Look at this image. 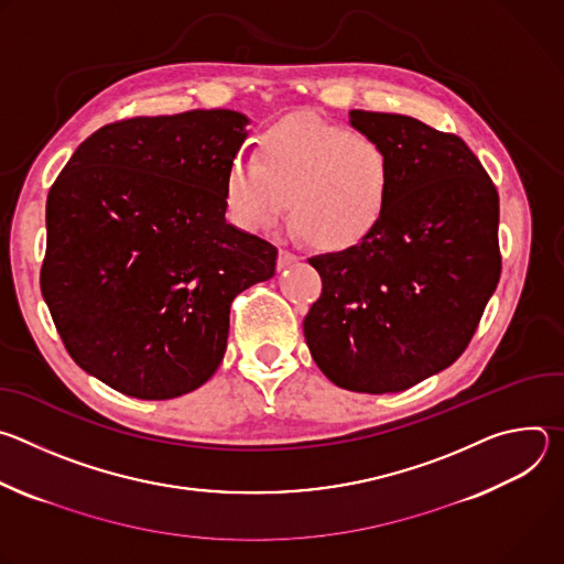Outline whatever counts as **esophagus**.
Instances as JSON below:
<instances>
[{"instance_id":"obj_1","label":"esophagus","mask_w":564,"mask_h":564,"mask_svg":"<svg viewBox=\"0 0 564 564\" xmlns=\"http://www.w3.org/2000/svg\"><path fill=\"white\" fill-rule=\"evenodd\" d=\"M299 261V257L294 254V252H288V250H279V259H276V265H279V270H285V268H290L292 263H296Z\"/></svg>"}]
</instances>
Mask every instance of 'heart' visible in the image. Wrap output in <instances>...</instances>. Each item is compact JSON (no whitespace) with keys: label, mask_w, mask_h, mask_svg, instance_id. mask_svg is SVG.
<instances>
[{"label":"heart","mask_w":564,"mask_h":564,"mask_svg":"<svg viewBox=\"0 0 564 564\" xmlns=\"http://www.w3.org/2000/svg\"><path fill=\"white\" fill-rule=\"evenodd\" d=\"M392 178V158L379 138L294 116L261 138L257 160L229 165L225 203L236 225L263 231L283 218L290 200L299 229L314 243L346 250L381 223Z\"/></svg>","instance_id":"1"}]
</instances>
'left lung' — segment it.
<instances>
[{
  "label": "left lung",
  "mask_w": 564,
  "mask_h": 564,
  "mask_svg": "<svg viewBox=\"0 0 564 564\" xmlns=\"http://www.w3.org/2000/svg\"><path fill=\"white\" fill-rule=\"evenodd\" d=\"M392 158L381 223L357 246L318 254L324 281L303 321L312 359L355 392H399L448 368L500 281V198L466 142L411 116L350 111Z\"/></svg>",
  "instance_id": "obj_1"
}]
</instances>
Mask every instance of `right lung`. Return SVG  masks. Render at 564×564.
<instances>
[{
  "label": "right lung",
  "mask_w": 564,
  "mask_h": 564,
  "mask_svg": "<svg viewBox=\"0 0 564 564\" xmlns=\"http://www.w3.org/2000/svg\"><path fill=\"white\" fill-rule=\"evenodd\" d=\"M248 124L229 109L107 124L48 192L42 296L73 361L122 394L203 386L231 301L274 276L276 248L225 218Z\"/></svg>",
  "instance_id": "obj_1"
}]
</instances>
